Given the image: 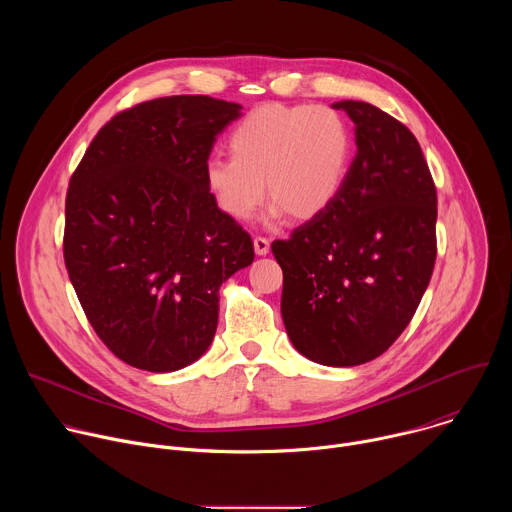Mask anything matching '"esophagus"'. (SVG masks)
Instances as JSON below:
<instances>
[{"label": "esophagus", "mask_w": 512, "mask_h": 512, "mask_svg": "<svg viewBox=\"0 0 512 512\" xmlns=\"http://www.w3.org/2000/svg\"><path fill=\"white\" fill-rule=\"evenodd\" d=\"M253 245H255V253L257 255H267L269 249H271V241L267 237H261V235L253 239Z\"/></svg>", "instance_id": "34e87169"}]
</instances>
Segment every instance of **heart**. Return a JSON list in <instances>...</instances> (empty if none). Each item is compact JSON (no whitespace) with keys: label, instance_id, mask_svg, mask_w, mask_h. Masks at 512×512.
<instances>
[{"label":"heart","instance_id":"1","mask_svg":"<svg viewBox=\"0 0 512 512\" xmlns=\"http://www.w3.org/2000/svg\"><path fill=\"white\" fill-rule=\"evenodd\" d=\"M229 148L233 158L214 156L204 168L218 208L247 223L267 188L273 214L310 221L336 200L352 139L342 115L330 107L263 105L231 131Z\"/></svg>","mask_w":512,"mask_h":512}]
</instances>
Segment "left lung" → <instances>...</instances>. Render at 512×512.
<instances>
[{"label":"left lung","mask_w":512,"mask_h":512,"mask_svg":"<svg viewBox=\"0 0 512 512\" xmlns=\"http://www.w3.org/2000/svg\"><path fill=\"white\" fill-rule=\"evenodd\" d=\"M332 107L354 121L356 156L336 200L271 251L289 340L326 367H356L401 336L425 294L437 192L401 121L362 101Z\"/></svg>","instance_id":"left-lung-1"}]
</instances>
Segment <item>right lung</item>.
Segmentation results:
<instances>
[{
	"mask_svg": "<svg viewBox=\"0 0 512 512\" xmlns=\"http://www.w3.org/2000/svg\"><path fill=\"white\" fill-rule=\"evenodd\" d=\"M241 105L206 95L145 101L107 121L72 172L64 265L87 320L123 362L184 369L212 342L218 287L255 259L216 206L204 168Z\"/></svg>",
	"mask_w": 512,
	"mask_h": 512,
	"instance_id": "add662e5",
	"label": "right lung"
}]
</instances>
